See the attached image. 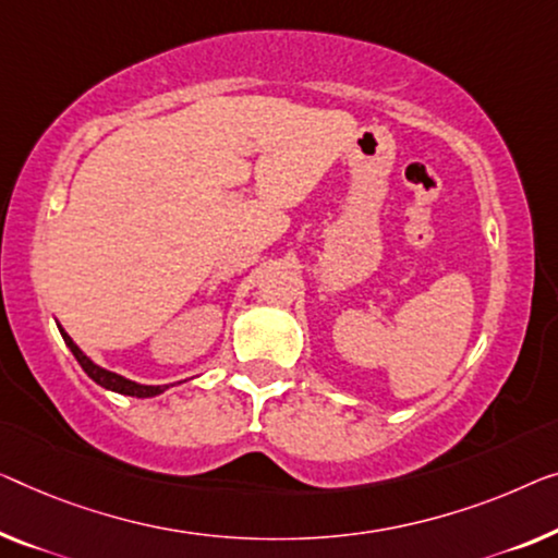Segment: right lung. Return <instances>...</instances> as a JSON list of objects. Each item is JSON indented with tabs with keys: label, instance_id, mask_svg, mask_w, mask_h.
<instances>
[{
	"label": "right lung",
	"instance_id": "right-lung-1",
	"mask_svg": "<svg viewBox=\"0 0 558 558\" xmlns=\"http://www.w3.org/2000/svg\"><path fill=\"white\" fill-rule=\"evenodd\" d=\"M60 332H62L66 348H70L74 359H77V363L82 365V371H85L87 376L93 378L97 386H102L107 390H114V393H122V396H135V398H153V396H160V393H165V390H168V386H143V384H135V380L124 378V376H118V373H112V371H107V368H99L97 363L89 361L87 355L80 351L77 343H74L70 336H66V332L62 330V326H60Z\"/></svg>",
	"mask_w": 558,
	"mask_h": 558
}]
</instances>
